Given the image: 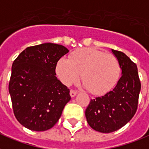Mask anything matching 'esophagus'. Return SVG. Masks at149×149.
<instances>
[{"label":"esophagus","mask_w":149,"mask_h":149,"mask_svg":"<svg viewBox=\"0 0 149 149\" xmlns=\"http://www.w3.org/2000/svg\"><path fill=\"white\" fill-rule=\"evenodd\" d=\"M77 91H73V90H71V91H70V96L72 97H75V96L77 95Z\"/></svg>","instance_id":"obj_1"}]
</instances>
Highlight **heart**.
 Instances as JSON below:
<instances>
[{
  "label": "heart",
  "instance_id": "1",
  "mask_svg": "<svg viewBox=\"0 0 149 149\" xmlns=\"http://www.w3.org/2000/svg\"><path fill=\"white\" fill-rule=\"evenodd\" d=\"M56 73L65 85L70 86L80 77L84 86L93 95H102L115 86L120 74L117 58L95 48L73 52L70 60L62 58L57 63Z\"/></svg>",
  "mask_w": 149,
  "mask_h": 149
}]
</instances>
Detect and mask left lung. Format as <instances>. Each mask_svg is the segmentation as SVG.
<instances>
[{
    "label": "left lung",
    "instance_id": "8db88e82",
    "mask_svg": "<svg viewBox=\"0 0 149 149\" xmlns=\"http://www.w3.org/2000/svg\"><path fill=\"white\" fill-rule=\"evenodd\" d=\"M121 69L116 87L101 97L91 100L85 111L90 127L101 133H111L126 125L137 111L141 82L135 63L123 52L112 49Z\"/></svg>",
    "mask_w": 149,
    "mask_h": 149
}]
</instances>
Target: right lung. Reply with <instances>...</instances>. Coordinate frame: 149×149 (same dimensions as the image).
I'll use <instances>...</instances> for the list:
<instances>
[{"label":"right lung","instance_id":"1","mask_svg":"<svg viewBox=\"0 0 149 149\" xmlns=\"http://www.w3.org/2000/svg\"><path fill=\"white\" fill-rule=\"evenodd\" d=\"M68 52L62 45L45 43L28 47L13 62L8 85L12 108L29 130L51 129L71 99L70 89L55 77L57 62Z\"/></svg>","mask_w":149,"mask_h":149}]
</instances>
